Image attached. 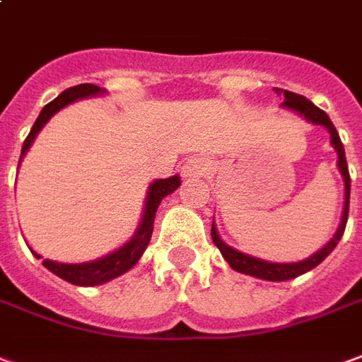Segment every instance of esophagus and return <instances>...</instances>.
<instances>
[{"label":"esophagus","mask_w":362,"mask_h":362,"mask_svg":"<svg viewBox=\"0 0 362 362\" xmlns=\"http://www.w3.org/2000/svg\"><path fill=\"white\" fill-rule=\"evenodd\" d=\"M181 171L183 177H203L209 171V161L205 157H191L183 163Z\"/></svg>","instance_id":"1"}]
</instances>
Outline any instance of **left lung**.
<instances>
[{
    "label": "left lung",
    "mask_w": 362,
    "mask_h": 362,
    "mask_svg": "<svg viewBox=\"0 0 362 362\" xmlns=\"http://www.w3.org/2000/svg\"><path fill=\"white\" fill-rule=\"evenodd\" d=\"M278 94H284V102L281 106L284 108H290L293 112H298L300 116H303L305 119H310L311 124H317V126H323V128L329 129L331 134V146L335 148L337 151V167L339 173L343 175V181H345V205H343V216H341V223H339L337 233L333 234V238L329 240L321 250H317L315 254H311L310 258L301 262H290V264H278V262H266L260 260V258H254V256H248V254L238 252L236 248L228 246L226 243H223V238L218 236L216 233V226H214L213 221V228H211V236H213L214 246L221 250L223 258L228 262V266L233 270L240 272V274H248V276H254V278H260V280H268V281H286V280H293L298 278L301 274L305 272L313 270L317 264L327 258L329 254L333 252V248L337 246V243L341 240V236L345 233V226H347V216H349V195H351V177H349V167H347V159H345V148L341 144V138H339L337 129L333 126V122L329 119V116L319 110L313 102H310L305 96L301 94H296V92L290 90H280L276 88Z\"/></svg>",
    "instance_id": "obj_1"
}]
</instances>
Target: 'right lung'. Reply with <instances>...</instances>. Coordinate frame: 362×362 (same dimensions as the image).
I'll return each mask as SVG.
<instances>
[{"label": "right lung", "mask_w": 362, "mask_h": 362, "mask_svg": "<svg viewBox=\"0 0 362 362\" xmlns=\"http://www.w3.org/2000/svg\"><path fill=\"white\" fill-rule=\"evenodd\" d=\"M106 90H102L100 86L96 84H78V86H72V88H66L64 92H61L57 98L52 102H49L39 118L35 119L33 128L29 132V136L23 141V149H21V159L27 153V149L31 148L33 139L37 138V134L41 132L45 124L59 112L64 106H69L72 102L81 100V98H88V96H98V94H104ZM19 159V163H21ZM181 185V179L179 175L169 177V179H157L153 181L148 189V197H146V209H144V214H141V223H139L138 230L134 233V236L129 238L128 243L124 246H119L118 250H114L108 256L104 258H98V260L92 262H82V264H61V262L49 260L45 258L43 266L47 270H51L54 276H59L62 280L71 281L74 286H98V284H106V281L114 280L122 276L124 272L132 270L138 260L141 258L144 250L148 248L149 240H151V233H153V221H156V213L159 203L165 199L167 195H171L175 191L177 187ZM31 252L41 258L39 254L31 250Z\"/></svg>", "instance_id": "add662e5"}]
</instances>
